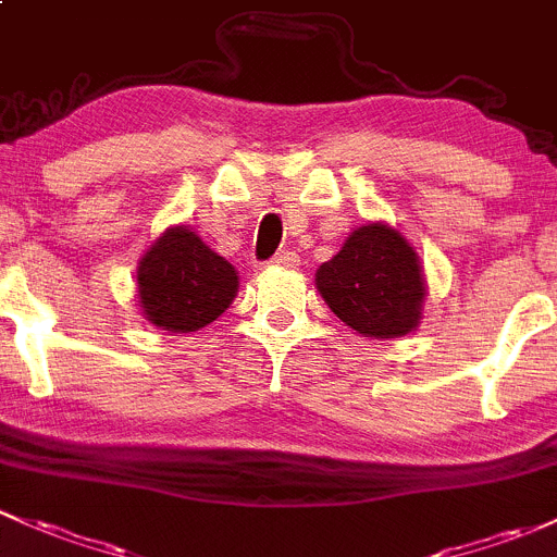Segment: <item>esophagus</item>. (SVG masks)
Returning a JSON list of instances; mask_svg holds the SVG:
<instances>
[{"mask_svg": "<svg viewBox=\"0 0 557 557\" xmlns=\"http://www.w3.org/2000/svg\"><path fill=\"white\" fill-rule=\"evenodd\" d=\"M297 262H300V260H297V255L286 252V249H284V252H276L271 257V265H276V268H295Z\"/></svg>", "mask_w": 557, "mask_h": 557, "instance_id": "obj_1", "label": "esophagus"}]
</instances>
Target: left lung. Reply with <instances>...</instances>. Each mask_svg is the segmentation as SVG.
<instances>
[{"instance_id": "left-lung-1", "label": "left lung", "mask_w": 557, "mask_h": 557, "mask_svg": "<svg viewBox=\"0 0 557 557\" xmlns=\"http://www.w3.org/2000/svg\"><path fill=\"white\" fill-rule=\"evenodd\" d=\"M315 286L332 313L363 337H404L422 319L420 257L385 223L352 231L343 249L315 271Z\"/></svg>"}]
</instances>
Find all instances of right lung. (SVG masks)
I'll return each instance as SVG.
<instances>
[{"instance_id": "right-lung-1", "label": "right lung", "mask_w": 557, "mask_h": 557, "mask_svg": "<svg viewBox=\"0 0 557 557\" xmlns=\"http://www.w3.org/2000/svg\"><path fill=\"white\" fill-rule=\"evenodd\" d=\"M236 268L185 225L166 228L137 265V302L164 332H196L228 310Z\"/></svg>"}]
</instances>
